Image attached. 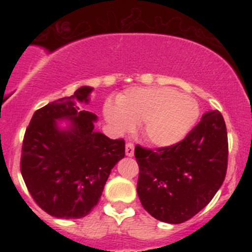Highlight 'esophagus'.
Listing matches in <instances>:
<instances>
[{
    "label": "esophagus",
    "instance_id": "obj_1",
    "mask_svg": "<svg viewBox=\"0 0 252 252\" xmlns=\"http://www.w3.org/2000/svg\"><path fill=\"white\" fill-rule=\"evenodd\" d=\"M126 154L128 156L134 155V143L128 142L126 146Z\"/></svg>",
    "mask_w": 252,
    "mask_h": 252
}]
</instances>
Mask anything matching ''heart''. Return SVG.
Listing matches in <instances>:
<instances>
[{
    "instance_id": "obj_1",
    "label": "heart",
    "mask_w": 252,
    "mask_h": 252,
    "mask_svg": "<svg viewBox=\"0 0 252 252\" xmlns=\"http://www.w3.org/2000/svg\"><path fill=\"white\" fill-rule=\"evenodd\" d=\"M104 115L117 131L143 123V134L156 146L180 141L195 123L199 109L194 99L167 88H135L117 97V106L106 103Z\"/></svg>"
}]
</instances>
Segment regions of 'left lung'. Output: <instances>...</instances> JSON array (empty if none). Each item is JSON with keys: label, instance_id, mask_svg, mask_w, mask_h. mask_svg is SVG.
I'll return each instance as SVG.
<instances>
[{"label": "left lung", "instance_id": "8db88e82", "mask_svg": "<svg viewBox=\"0 0 252 252\" xmlns=\"http://www.w3.org/2000/svg\"><path fill=\"white\" fill-rule=\"evenodd\" d=\"M137 194L158 220L180 224L206 206L225 180L228 142L218 110L202 115L184 140L150 149L135 147Z\"/></svg>", "mask_w": 252, "mask_h": 252}]
</instances>
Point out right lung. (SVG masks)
<instances>
[{"label": "right lung", "mask_w": 252, "mask_h": 252, "mask_svg": "<svg viewBox=\"0 0 252 252\" xmlns=\"http://www.w3.org/2000/svg\"><path fill=\"white\" fill-rule=\"evenodd\" d=\"M92 88L36 110L22 142V178L32 198L48 215L77 219L88 216L102 195L110 172L126 155L123 138L111 140L94 131L92 112L80 111L76 100L88 102ZM72 121L60 132L56 119Z\"/></svg>", "instance_id": "add662e5"}]
</instances>
